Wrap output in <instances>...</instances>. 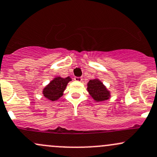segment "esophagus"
<instances>
[{"instance_id": "obj_1", "label": "esophagus", "mask_w": 157, "mask_h": 157, "mask_svg": "<svg viewBox=\"0 0 157 157\" xmlns=\"http://www.w3.org/2000/svg\"><path fill=\"white\" fill-rule=\"evenodd\" d=\"M74 80H76V81H77V82H81L82 81V80H83V78H82V77H74Z\"/></svg>"}]
</instances>
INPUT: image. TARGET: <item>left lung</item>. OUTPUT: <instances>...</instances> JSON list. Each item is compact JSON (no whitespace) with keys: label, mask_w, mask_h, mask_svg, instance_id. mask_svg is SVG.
Masks as SVG:
<instances>
[{"label":"left lung","mask_w":157,"mask_h":157,"mask_svg":"<svg viewBox=\"0 0 157 157\" xmlns=\"http://www.w3.org/2000/svg\"><path fill=\"white\" fill-rule=\"evenodd\" d=\"M87 90L90 96L97 102L105 101L110 97V92L98 78L92 79L89 81L87 83Z\"/></svg>","instance_id":"8db88e82"}]
</instances>
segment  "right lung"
Here are the masks:
<instances>
[{"instance_id": "obj_1", "label": "right lung", "mask_w": 157, "mask_h": 157, "mask_svg": "<svg viewBox=\"0 0 157 157\" xmlns=\"http://www.w3.org/2000/svg\"><path fill=\"white\" fill-rule=\"evenodd\" d=\"M71 81V78L67 77L62 78L61 77H56L49 82L48 85L46 86L43 90V95L47 99L52 101H55L63 95L67 83Z\"/></svg>"}]
</instances>
